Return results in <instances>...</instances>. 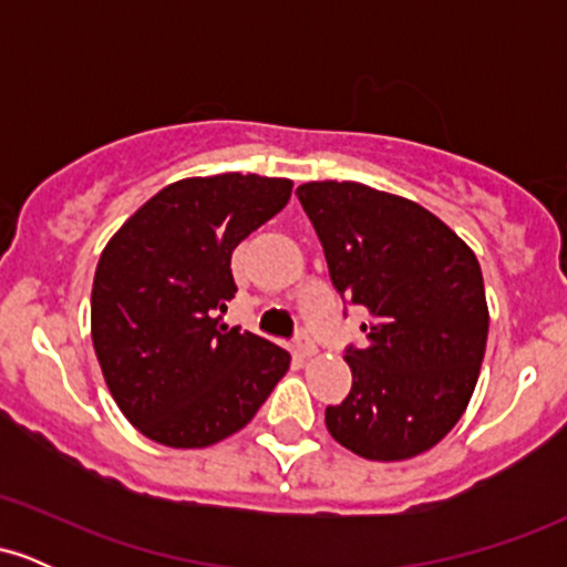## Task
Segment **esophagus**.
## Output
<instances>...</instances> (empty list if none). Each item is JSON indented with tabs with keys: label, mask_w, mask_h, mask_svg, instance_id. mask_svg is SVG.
Listing matches in <instances>:
<instances>
[{
	"label": "esophagus",
	"mask_w": 567,
	"mask_h": 567,
	"mask_svg": "<svg viewBox=\"0 0 567 567\" xmlns=\"http://www.w3.org/2000/svg\"><path fill=\"white\" fill-rule=\"evenodd\" d=\"M296 351H298V357H303V360H309V357L317 354V343L311 341V338L301 336V338H298V343H296Z\"/></svg>",
	"instance_id": "34e87169"
}]
</instances>
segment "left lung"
Segmentation results:
<instances>
[{"instance_id": "8db88e82", "label": "left lung", "mask_w": 567, "mask_h": 567, "mask_svg": "<svg viewBox=\"0 0 567 567\" xmlns=\"http://www.w3.org/2000/svg\"><path fill=\"white\" fill-rule=\"evenodd\" d=\"M333 288L368 311V343L347 349L351 392L324 410L336 442L405 461L458 424L487 343L483 271L472 247L413 199L354 181L298 186Z\"/></svg>"}]
</instances>
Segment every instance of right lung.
<instances>
[{"label":"right lung","mask_w":567,"mask_h":567,"mask_svg":"<svg viewBox=\"0 0 567 567\" xmlns=\"http://www.w3.org/2000/svg\"><path fill=\"white\" fill-rule=\"evenodd\" d=\"M292 181L184 178L154 194L103 247L90 333L109 392L143 437L207 447L250 424L290 354L220 324L234 247L288 205Z\"/></svg>","instance_id":"right-lung-1"}]
</instances>
